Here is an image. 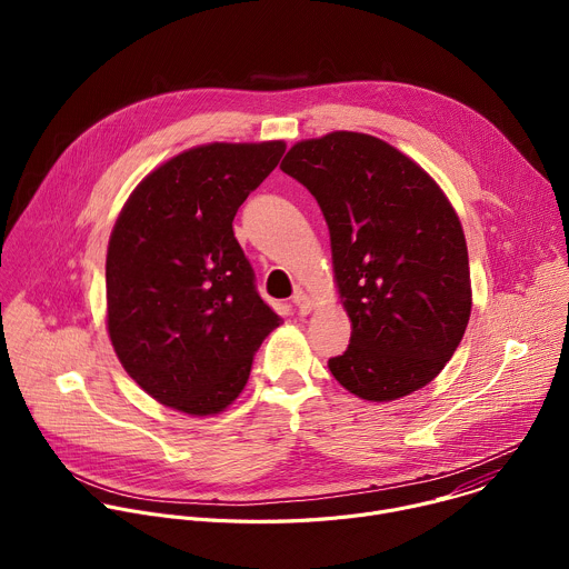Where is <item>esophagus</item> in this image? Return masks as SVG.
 <instances>
[{
    "instance_id": "esophagus-1",
    "label": "esophagus",
    "mask_w": 569,
    "mask_h": 569,
    "mask_svg": "<svg viewBox=\"0 0 569 569\" xmlns=\"http://www.w3.org/2000/svg\"><path fill=\"white\" fill-rule=\"evenodd\" d=\"M292 303L297 306L299 315H308V312L315 308V301H312L303 290H297V292L292 295Z\"/></svg>"
}]
</instances>
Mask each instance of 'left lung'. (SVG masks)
<instances>
[{
    "mask_svg": "<svg viewBox=\"0 0 569 569\" xmlns=\"http://www.w3.org/2000/svg\"><path fill=\"white\" fill-rule=\"evenodd\" d=\"M281 171L317 200L351 342L329 360L351 393L387 402L439 376L468 327L472 295L461 222L439 184L362 132L295 143Z\"/></svg>",
    "mask_w": 569,
    "mask_h": 569,
    "instance_id": "8db88e82",
    "label": "left lung"
}]
</instances>
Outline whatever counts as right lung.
Here are the masks:
<instances>
[{
  "instance_id": "1",
  "label": "right lung",
  "mask_w": 569,
  "mask_h": 569,
  "mask_svg": "<svg viewBox=\"0 0 569 569\" xmlns=\"http://www.w3.org/2000/svg\"><path fill=\"white\" fill-rule=\"evenodd\" d=\"M283 152V141L191 148L141 180L117 218L108 333L128 376L161 405L222 412L281 323L231 222Z\"/></svg>"
}]
</instances>
